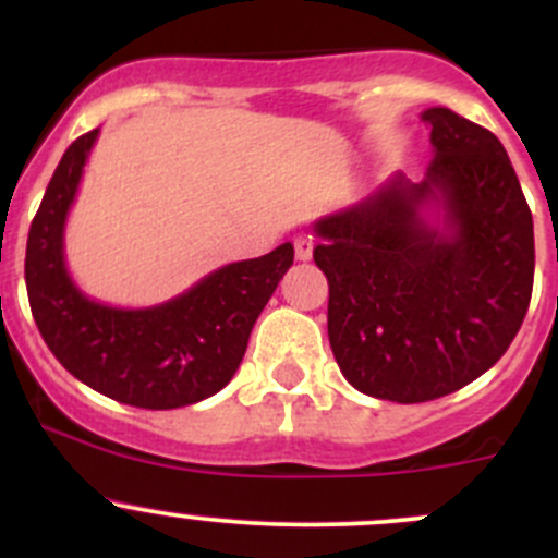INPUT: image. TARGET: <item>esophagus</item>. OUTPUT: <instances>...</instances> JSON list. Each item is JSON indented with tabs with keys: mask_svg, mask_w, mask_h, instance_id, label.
<instances>
[{
	"mask_svg": "<svg viewBox=\"0 0 558 558\" xmlns=\"http://www.w3.org/2000/svg\"><path fill=\"white\" fill-rule=\"evenodd\" d=\"M313 238H307V234H302V238L294 240V251H296V258L300 262H307V258L313 256Z\"/></svg>",
	"mask_w": 558,
	"mask_h": 558,
	"instance_id": "obj_1",
	"label": "esophagus"
}]
</instances>
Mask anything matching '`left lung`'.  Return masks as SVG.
Here are the masks:
<instances>
[{
	"label": "left lung",
	"mask_w": 558,
	"mask_h": 558,
	"mask_svg": "<svg viewBox=\"0 0 558 558\" xmlns=\"http://www.w3.org/2000/svg\"><path fill=\"white\" fill-rule=\"evenodd\" d=\"M426 178L402 174L320 218L329 342L348 384L399 404L459 391L502 359L534 283L532 210L502 143L448 107L426 110ZM442 201L444 229L420 207Z\"/></svg>",
	"instance_id": "8db88e82"
}]
</instances>
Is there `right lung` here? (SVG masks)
Listing matches in <instances>:
<instances>
[{
    "mask_svg": "<svg viewBox=\"0 0 558 558\" xmlns=\"http://www.w3.org/2000/svg\"><path fill=\"white\" fill-rule=\"evenodd\" d=\"M97 134L66 148L32 221L24 272L35 324L66 373L116 402L145 410L202 402L238 373L294 245L227 264L165 305L118 311L92 302L66 275L64 221Z\"/></svg>",
    "mask_w": 558,
    "mask_h": 558,
    "instance_id": "1",
    "label": "right lung"
}]
</instances>
